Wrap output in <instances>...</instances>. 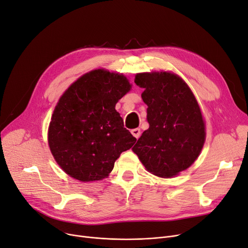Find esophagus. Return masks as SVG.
<instances>
[{"label":"esophagus","mask_w":248,"mask_h":248,"mask_svg":"<svg viewBox=\"0 0 248 248\" xmlns=\"http://www.w3.org/2000/svg\"><path fill=\"white\" fill-rule=\"evenodd\" d=\"M131 133H132V135H133L136 139H139L140 136V128H134V129H132Z\"/></svg>","instance_id":"obj_1"}]
</instances>
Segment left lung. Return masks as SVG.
<instances>
[{"mask_svg":"<svg viewBox=\"0 0 248 248\" xmlns=\"http://www.w3.org/2000/svg\"><path fill=\"white\" fill-rule=\"evenodd\" d=\"M135 82L144 88L150 127L133 148L152 174L170 178L198 158L205 140V124L198 102L188 85L169 72L140 73Z\"/></svg>","mask_w":248,"mask_h":248,"instance_id":"8db88e82","label":"left lung"}]
</instances>
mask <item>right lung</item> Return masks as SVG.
<instances>
[{
    "instance_id": "right-lung-1",
    "label": "right lung",
    "mask_w": 248,
    "mask_h": 248,
    "mask_svg": "<svg viewBox=\"0 0 248 248\" xmlns=\"http://www.w3.org/2000/svg\"><path fill=\"white\" fill-rule=\"evenodd\" d=\"M131 89L123 74L93 70L77 79L59 99L48 131L52 155L62 170L81 182L108 176L120 155L137 139L115 104Z\"/></svg>"
}]
</instances>
